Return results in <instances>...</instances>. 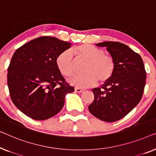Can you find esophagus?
<instances>
[{"label": "esophagus", "instance_id": "obj_1", "mask_svg": "<svg viewBox=\"0 0 156 156\" xmlns=\"http://www.w3.org/2000/svg\"><path fill=\"white\" fill-rule=\"evenodd\" d=\"M83 90H84L82 88H79V87H76L75 88V91L77 92V93H82Z\"/></svg>", "mask_w": 156, "mask_h": 156}]
</instances>
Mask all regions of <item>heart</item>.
<instances>
[{
    "label": "heart",
    "instance_id": "1",
    "mask_svg": "<svg viewBox=\"0 0 156 156\" xmlns=\"http://www.w3.org/2000/svg\"><path fill=\"white\" fill-rule=\"evenodd\" d=\"M70 50L61 52L57 56V67L66 77H71L76 72V61H85L83 71L85 73L76 75L70 79L72 85L78 87L93 86L98 82L106 83L112 77L115 71V61L112 56L105 54L104 50L87 44L76 46Z\"/></svg>",
    "mask_w": 156,
    "mask_h": 156
}]
</instances>
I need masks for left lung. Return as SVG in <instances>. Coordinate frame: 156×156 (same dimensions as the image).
Masks as SVG:
<instances>
[{
	"label": "left lung",
	"mask_w": 156,
	"mask_h": 156,
	"mask_svg": "<svg viewBox=\"0 0 156 156\" xmlns=\"http://www.w3.org/2000/svg\"><path fill=\"white\" fill-rule=\"evenodd\" d=\"M96 45L107 47L116 66L112 77L101 87L93 89L95 99L88 109L98 119L114 122L125 117L141 101L146 72L141 56L124 44L104 41Z\"/></svg>",
	"instance_id": "1"
}]
</instances>
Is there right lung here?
Segmentation results:
<instances>
[{"label": "right lung", "mask_w": 156, "mask_h": 156, "mask_svg": "<svg viewBox=\"0 0 156 156\" xmlns=\"http://www.w3.org/2000/svg\"><path fill=\"white\" fill-rule=\"evenodd\" d=\"M71 44L49 36L18 48L8 69V86L14 105L35 120H45L63 108L65 96L74 91L56 65L61 52Z\"/></svg>", "instance_id": "add662e5"}]
</instances>
